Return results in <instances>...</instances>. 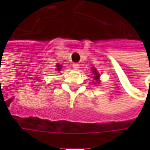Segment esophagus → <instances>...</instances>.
I'll use <instances>...</instances> for the list:
<instances>
[{
	"label": "esophagus",
	"mask_w": 150,
	"mask_h": 150,
	"mask_svg": "<svg viewBox=\"0 0 150 150\" xmlns=\"http://www.w3.org/2000/svg\"><path fill=\"white\" fill-rule=\"evenodd\" d=\"M73 68H74V69H80V64L79 63H73Z\"/></svg>",
	"instance_id": "esophagus-1"
}]
</instances>
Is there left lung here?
I'll list each match as a JSON object with an SVG mask.
<instances>
[{
    "instance_id": "obj_1",
    "label": "left lung",
    "mask_w": 150,
    "mask_h": 150,
    "mask_svg": "<svg viewBox=\"0 0 150 150\" xmlns=\"http://www.w3.org/2000/svg\"><path fill=\"white\" fill-rule=\"evenodd\" d=\"M93 70H94V71H93L94 75H96V76H95V79H96V80L97 81V80H98V77H99V75H98V73H97V72L96 71V69H93Z\"/></svg>"
}]
</instances>
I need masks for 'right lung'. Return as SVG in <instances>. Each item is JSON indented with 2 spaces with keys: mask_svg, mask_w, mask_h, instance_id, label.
Here are the masks:
<instances>
[{
  "mask_svg": "<svg viewBox=\"0 0 150 150\" xmlns=\"http://www.w3.org/2000/svg\"><path fill=\"white\" fill-rule=\"evenodd\" d=\"M56 67H57V70L60 71V70H61V65H57Z\"/></svg>",
  "mask_w": 150,
  "mask_h": 150,
  "instance_id": "obj_1",
  "label": "right lung"
}]
</instances>
